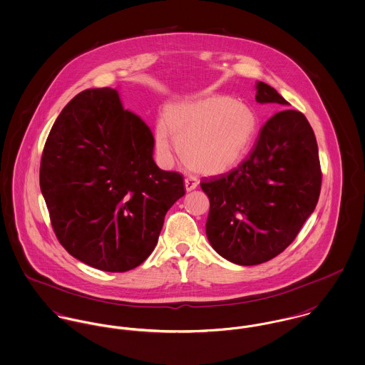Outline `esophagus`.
<instances>
[{"instance_id":"obj_1","label":"esophagus","mask_w":365,"mask_h":365,"mask_svg":"<svg viewBox=\"0 0 365 365\" xmlns=\"http://www.w3.org/2000/svg\"><path fill=\"white\" fill-rule=\"evenodd\" d=\"M197 186H198V180H197L196 178H186L185 179V187H186L187 192L195 190Z\"/></svg>"}]
</instances>
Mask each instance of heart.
I'll use <instances>...</instances> for the list:
<instances>
[{
    "instance_id": "obj_1",
    "label": "heart",
    "mask_w": 365,
    "mask_h": 365,
    "mask_svg": "<svg viewBox=\"0 0 365 365\" xmlns=\"http://www.w3.org/2000/svg\"><path fill=\"white\" fill-rule=\"evenodd\" d=\"M257 128V115L247 104L222 96L205 97L170 107L167 123L157 125L154 145L164 161H170L173 139L189 168L218 175L243 158Z\"/></svg>"
}]
</instances>
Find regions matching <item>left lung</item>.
Here are the masks:
<instances>
[{"mask_svg": "<svg viewBox=\"0 0 365 365\" xmlns=\"http://www.w3.org/2000/svg\"><path fill=\"white\" fill-rule=\"evenodd\" d=\"M255 100L289 104L262 82L257 83ZM321 182L318 145L307 118L294 110L275 113L245 161L200 183L210 198L205 232L211 246L239 265L272 259L314 212Z\"/></svg>", "mask_w": 365, "mask_h": 365, "instance_id": "obj_1", "label": "left lung"}]
</instances>
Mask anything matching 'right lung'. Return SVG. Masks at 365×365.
<instances>
[{"mask_svg": "<svg viewBox=\"0 0 365 365\" xmlns=\"http://www.w3.org/2000/svg\"><path fill=\"white\" fill-rule=\"evenodd\" d=\"M154 138L111 87L87 88L44 144L40 189L62 247L84 264L126 272L153 252L183 176L158 168Z\"/></svg>", "mask_w": 365, "mask_h": 365, "instance_id": "add662e5", "label": "right lung"}]
</instances>
